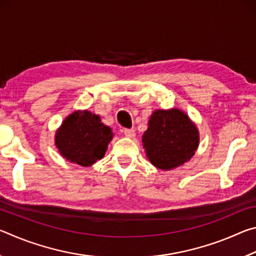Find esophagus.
<instances>
[{
  "label": "esophagus",
  "mask_w": 256,
  "mask_h": 256,
  "mask_svg": "<svg viewBox=\"0 0 256 256\" xmlns=\"http://www.w3.org/2000/svg\"><path fill=\"white\" fill-rule=\"evenodd\" d=\"M124 136L126 138H134V136H136V132H134V130H132V128H126V130H124Z\"/></svg>",
  "instance_id": "34e87169"
}]
</instances>
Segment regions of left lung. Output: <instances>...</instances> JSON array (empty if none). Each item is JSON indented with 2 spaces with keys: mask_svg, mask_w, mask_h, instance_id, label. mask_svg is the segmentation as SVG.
<instances>
[{
  "mask_svg": "<svg viewBox=\"0 0 256 256\" xmlns=\"http://www.w3.org/2000/svg\"><path fill=\"white\" fill-rule=\"evenodd\" d=\"M198 144L200 133L196 123L180 108L152 112L142 136L146 158L162 170H174L190 162Z\"/></svg>",
  "mask_w": 256,
  "mask_h": 256,
  "instance_id": "obj_1",
  "label": "left lung"
}]
</instances>
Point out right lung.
Returning <instances> with one entry per match:
<instances>
[{"label":"right lung","instance_id":"add662e5","mask_svg":"<svg viewBox=\"0 0 256 256\" xmlns=\"http://www.w3.org/2000/svg\"><path fill=\"white\" fill-rule=\"evenodd\" d=\"M112 128L89 110H73L56 130L55 146L68 162L89 167L102 159L112 140Z\"/></svg>","mask_w":256,"mask_h":256}]
</instances>
